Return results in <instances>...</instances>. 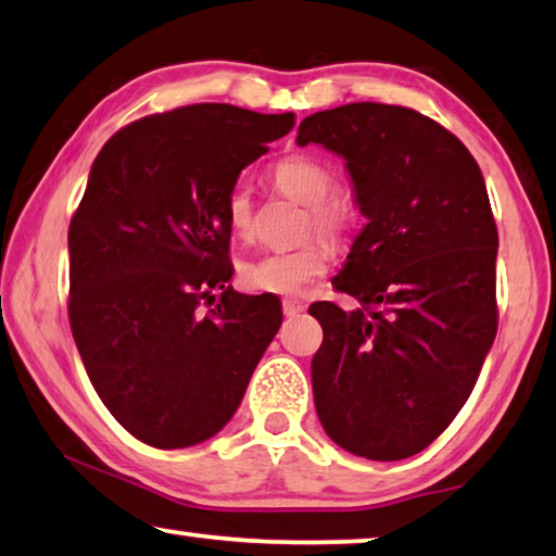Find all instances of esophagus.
I'll return each mask as SVG.
<instances>
[{
	"instance_id": "obj_1",
	"label": "esophagus",
	"mask_w": 556,
	"mask_h": 556,
	"mask_svg": "<svg viewBox=\"0 0 556 556\" xmlns=\"http://www.w3.org/2000/svg\"><path fill=\"white\" fill-rule=\"evenodd\" d=\"M283 313L288 318H295L298 313H303V303L293 301V298H288V301H283Z\"/></svg>"
}]
</instances>
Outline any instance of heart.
<instances>
[{"instance_id":"b5f03b06","label":"heart","mask_w":556,"mask_h":556,"mask_svg":"<svg viewBox=\"0 0 556 556\" xmlns=\"http://www.w3.org/2000/svg\"><path fill=\"white\" fill-rule=\"evenodd\" d=\"M270 180L278 192L308 205L305 230L316 228L320 236L343 243L358 223V200L349 190L333 188V173L316 160L293 155L273 165ZM225 220L232 236L251 240L255 236L253 190L245 180H238L225 198ZM333 248L324 238H308L295 248H280L255 255L240 265V283L253 293L298 295L313 278L324 276L331 265Z\"/></svg>"}]
</instances>
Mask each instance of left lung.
<instances>
[{"instance_id":"obj_1","label":"left lung","mask_w":556,"mask_h":556,"mask_svg":"<svg viewBox=\"0 0 556 556\" xmlns=\"http://www.w3.org/2000/svg\"><path fill=\"white\" fill-rule=\"evenodd\" d=\"M295 142L345 160L364 230L313 303L324 343L313 401L345 452L399 462L462 412L496 336V223L464 142L412 108L351 102L305 117Z\"/></svg>"}]
</instances>
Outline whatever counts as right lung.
Listing matches in <instances>:
<instances>
[{
    "label": "right lung",
    "instance_id": "obj_1",
    "mask_svg": "<svg viewBox=\"0 0 556 556\" xmlns=\"http://www.w3.org/2000/svg\"><path fill=\"white\" fill-rule=\"evenodd\" d=\"M293 125L188 104L135 119L94 157L70 223V326L102 404L144 444L215 437L278 333V301L228 286L225 198Z\"/></svg>",
    "mask_w": 556,
    "mask_h": 556
}]
</instances>
